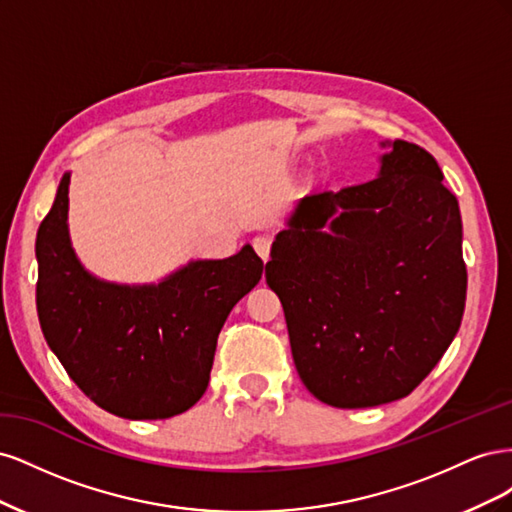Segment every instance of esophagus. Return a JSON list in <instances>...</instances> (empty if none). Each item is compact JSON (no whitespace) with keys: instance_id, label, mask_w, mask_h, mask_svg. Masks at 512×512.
I'll list each match as a JSON object with an SVG mask.
<instances>
[{"instance_id":"obj_1","label":"esophagus","mask_w":512,"mask_h":512,"mask_svg":"<svg viewBox=\"0 0 512 512\" xmlns=\"http://www.w3.org/2000/svg\"><path fill=\"white\" fill-rule=\"evenodd\" d=\"M252 245H254L256 254L267 262V260H269V254H271V237H269V235H258V237H254Z\"/></svg>"}]
</instances>
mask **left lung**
I'll return each instance as SVG.
<instances>
[{
  "label": "left lung",
  "mask_w": 512,
  "mask_h": 512,
  "mask_svg": "<svg viewBox=\"0 0 512 512\" xmlns=\"http://www.w3.org/2000/svg\"><path fill=\"white\" fill-rule=\"evenodd\" d=\"M382 147L391 151L376 179L301 198L267 262L294 365L333 408L410 395L451 346L466 307L457 198L429 151Z\"/></svg>",
  "instance_id": "obj_1"
}]
</instances>
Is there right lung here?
Masks as SVG:
<instances>
[{
	"label": "right lung",
	"mask_w": 512,
	"mask_h": 512,
	"mask_svg": "<svg viewBox=\"0 0 512 512\" xmlns=\"http://www.w3.org/2000/svg\"><path fill=\"white\" fill-rule=\"evenodd\" d=\"M70 173L38 228L36 305L46 344L76 386L132 421L192 408L209 384L224 322L265 265L243 245L224 260H192L160 284L98 280L68 235Z\"/></svg>",
	"instance_id": "add662e5"
}]
</instances>
